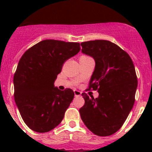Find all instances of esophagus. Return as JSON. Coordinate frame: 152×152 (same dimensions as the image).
Listing matches in <instances>:
<instances>
[{
	"mask_svg": "<svg viewBox=\"0 0 152 152\" xmlns=\"http://www.w3.org/2000/svg\"><path fill=\"white\" fill-rule=\"evenodd\" d=\"M74 93H75V96H79L81 95V92L79 91H77V90H75V91H74Z\"/></svg>",
	"mask_w": 152,
	"mask_h": 152,
	"instance_id": "34e87169",
	"label": "esophagus"
}]
</instances>
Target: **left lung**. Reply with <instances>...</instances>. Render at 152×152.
I'll use <instances>...</instances> for the list:
<instances>
[{"label": "left lung", "instance_id": "1", "mask_svg": "<svg viewBox=\"0 0 152 152\" xmlns=\"http://www.w3.org/2000/svg\"><path fill=\"white\" fill-rule=\"evenodd\" d=\"M80 45L83 54L95 61L89 90L99 93L97 98L81 94L85 103L79 110L80 118L95 135H111L121 128L135 103L138 81L133 62L110 41L94 40Z\"/></svg>", "mask_w": 152, "mask_h": 152}]
</instances>
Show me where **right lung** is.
Instances as JSON below:
<instances>
[{"label":"right lung","mask_w":152,"mask_h":152,"mask_svg":"<svg viewBox=\"0 0 152 152\" xmlns=\"http://www.w3.org/2000/svg\"><path fill=\"white\" fill-rule=\"evenodd\" d=\"M78 42H39L21 57L13 76L14 100L26 126L36 132L56 128L73 100L72 89L60 91L55 80L64 62L80 51Z\"/></svg>","instance_id":"add662e5"}]
</instances>
